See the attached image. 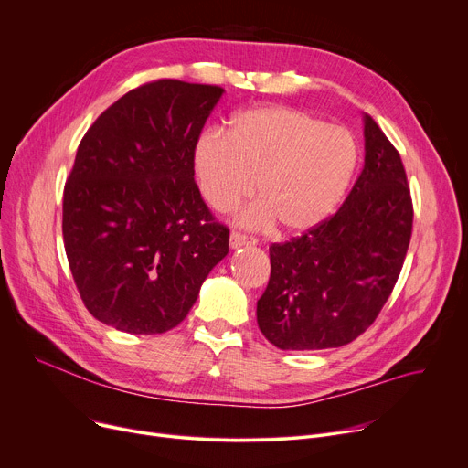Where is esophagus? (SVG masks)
Instances as JSON below:
<instances>
[{
  "instance_id": "34e87169",
  "label": "esophagus",
  "mask_w": 468,
  "mask_h": 468,
  "mask_svg": "<svg viewBox=\"0 0 468 468\" xmlns=\"http://www.w3.org/2000/svg\"><path fill=\"white\" fill-rule=\"evenodd\" d=\"M253 243H255V239L247 238L245 234H239V232L230 234V247H232V250H238V247H243V245H253Z\"/></svg>"
}]
</instances>
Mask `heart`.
Returning a JSON list of instances; mask_svg holds the SVG:
<instances>
[{"label": "heart", "instance_id": "heart-1", "mask_svg": "<svg viewBox=\"0 0 468 468\" xmlns=\"http://www.w3.org/2000/svg\"><path fill=\"white\" fill-rule=\"evenodd\" d=\"M359 144L344 126L285 105L245 109L229 133L209 130L195 145V176L215 211H230L255 192L261 202L238 213L247 229L280 225L304 234L342 204L359 166Z\"/></svg>", "mask_w": 468, "mask_h": 468}]
</instances>
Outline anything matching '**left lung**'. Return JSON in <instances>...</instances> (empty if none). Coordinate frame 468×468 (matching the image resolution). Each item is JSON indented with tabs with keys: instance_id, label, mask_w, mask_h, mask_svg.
<instances>
[{
	"instance_id": "8db88e82",
	"label": "left lung",
	"mask_w": 468,
	"mask_h": 468,
	"mask_svg": "<svg viewBox=\"0 0 468 468\" xmlns=\"http://www.w3.org/2000/svg\"><path fill=\"white\" fill-rule=\"evenodd\" d=\"M363 121L365 168L342 207L317 229L270 247L271 273L257 323L280 349L353 342L399 280L414 221L406 172L374 119Z\"/></svg>"
}]
</instances>
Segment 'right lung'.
Returning a JSON list of instances; mask_svg holds the SVG:
<instances>
[{
    "label": "right lung",
    "instance_id": "right-lung-1",
    "mask_svg": "<svg viewBox=\"0 0 468 468\" xmlns=\"http://www.w3.org/2000/svg\"><path fill=\"white\" fill-rule=\"evenodd\" d=\"M221 87L160 79L119 98L82 137L62 234L87 310L130 335L177 326L229 253L195 183V145Z\"/></svg>",
    "mask_w": 468,
    "mask_h": 468
}]
</instances>
